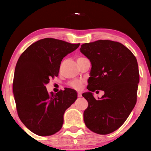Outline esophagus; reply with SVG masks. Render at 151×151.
I'll list each match as a JSON object with an SVG mask.
<instances>
[{"label":"esophagus","instance_id":"34e87169","mask_svg":"<svg viewBox=\"0 0 151 151\" xmlns=\"http://www.w3.org/2000/svg\"><path fill=\"white\" fill-rule=\"evenodd\" d=\"M82 97V93L81 92H78V97Z\"/></svg>","mask_w":151,"mask_h":151}]
</instances>
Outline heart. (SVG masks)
I'll return each mask as SVG.
<instances>
[{"label": "heart", "mask_w": 151, "mask_h": 151, "mask_svg": "<svg viewBox=\"0 0 151 151\" xmlns=\"http://www.w3.org/2000/svg\"><path fill=\"white\" fill-rule=\"evenodd\" d=\"M82 59H84V58L80 57L77 59L78 60H81ZM82 84V82L81 81H78V80H75V81H73L69 83V86L70 88H74V89H79L81 88V86Z\"/></svg>", "instance_id": "b5f03b06"}]
</instances>
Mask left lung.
I'll return each mask as SVG.
<instances>
[{
	"mask_svg": "<svg viewBox=\"0 0 151 151\" xmlns=\"http://www.w3.org/2000/svg\"><path fill=\"white\" fill-rule=\"evenodd\" d=\"M80 50L91 63L89 91L82 94L88 102L84 123L92 132L108 134L124 123L136 105L139 81L137 60L123 44L110 40L84 43ZM97 89L105 95L97 100L92 92Z\"/></svg>",
	"mask_w": 151,
	"mask_h": 151,
	"instance_id": "left-lung-1",
	"label": "left lung"
}]
</instances>
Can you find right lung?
I'll return each mask as SVG.
<instances>
[{
	"instance_id": "add662e5",
	"label": "right lung",
	"mask_w": 151,
	"mask_h": 151,
	"mask_svg": "<svg viewBox=\"0 0 151 151\" xmlns=\"http://www.w3.org/2000/svg\"><path fill=\"white\" fill-rule=\"evenodd\" d=\"M79 45L45 38L28 47L16 64L13 93L19 117L38 136L58 132L65 110L77 99V93L70 88L50 95L45 84L51 77L58 76L62 59Z\"/></svg>"
}]
</instances>
